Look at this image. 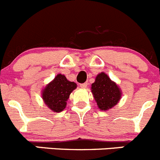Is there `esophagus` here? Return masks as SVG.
Wrapping results in <instances>:
<instances>
[{"label": "esophagus", "instance_id": "1", "mask_svg": "<svg viewBox=\"0 0 160 160\" xmlns=\"http://www.w3.org/2000/svg\"><path fill=\"white\" fill-rule=\"evenodd\" d=\"M87 86H88L87 82H85V83H82V84H80V87L83 88V89H86V88L87 87Z\"/></svg>", "mask_w": 160, "mask_h": 160}]
</instances>
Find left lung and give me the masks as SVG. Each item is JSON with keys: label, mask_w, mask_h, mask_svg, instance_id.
Masks as SVG:
<instances>
[{"label": "left lung", "mask_w": 160, "mask_h": 160, "mask_svg": "<svg viewBox=\"0 0 160 160\" xmlns=\"http://www.w3.org/2000/svg\"><path fill=\"white\" fill-rule=\"evenodd\" d=\"M91 92L98 109L102 111L113 108L121 100L122 95L121 88L105 72L97 75L95 82L91 85Z\"/></svg>", "instance_id": "left-lung-1"}]
</instances>
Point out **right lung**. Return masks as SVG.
<instances>
[{"mask_svg":"<svg viewBox=\"0 0 160 160\" xmlns=\"http://www.w3.org/2000/svg\"><path fill=\"white\" fill-rule=\"evenodd\" d=\"M76 88L75 82H70L65 75L58 74L42 90V98L51 110L55 112H62L67 106L70 93Z\"/></svg>","mask_w":160,"mask_h":160,"instance_id":"add662e5","label":"right lung"}]
</instances>
